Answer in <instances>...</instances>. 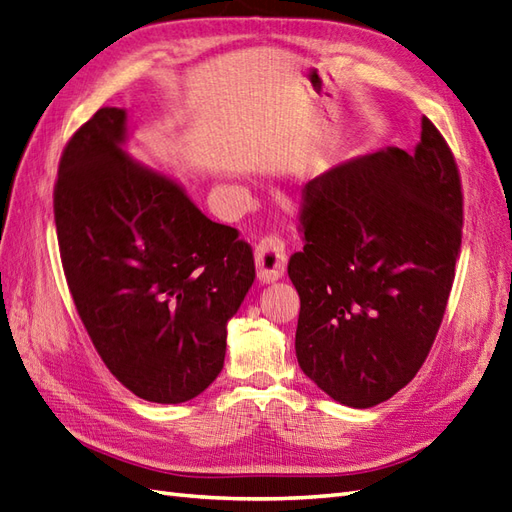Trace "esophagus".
<instances>
[{"label": "esophagus", "instance_id": "1", "mask_svg": "<svg viewBox=\"0 0 512 512\" xmlns=\"http://www.w3.org/2000/svg\"><path fill=\"white\" fill-rule=\"evenodd\" d=\"M255 266H257V279L261 283H274L283 277L287 268V255H285V244L277 238V235H268V238H264L257 244Z\"/></svg>", "mask_w": 512, "mask_h": 512}]
</instances>
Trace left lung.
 I'll use <instances>...</instances> for the list:
<instances>
[{
	"label": "left lung",
	"mask_w": 512,
	"mask_h": 512,
	"mask_svg": "<svg viewBox=\"0 0 512 512\" xmlns=\"http://www.w3.org/2000/svg\"><path fill=\"white\" fill-rule=\"evenodd\" d=\"M303 194L305 248L287 266L298 365L335 402L370 409L413 381L448 305L463 229L454 155L424 116L413 153L355 157Z\"/></svg>",
	"instance_id": "1"
}]
</instances>
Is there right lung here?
<instances>
[{
	"label": "right lung",
	"mask_w": 512,
	"mask_h": 512,
	"mask_svg": "<svg viewBox=\"0 0 512 512\" xmlns=\"http://www.w3.org/2000/svg\"><path fill=\"white\" fill-rule=\"evenodd\" d=\"M129 116L101 108L69 140L54 190L64 274L108 370L138 398L188 402L216 381L227 324L255 281L238 231L125 149Z\"/></svg>",
	"instance_id": "add662e5"
}]
</instances>
